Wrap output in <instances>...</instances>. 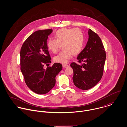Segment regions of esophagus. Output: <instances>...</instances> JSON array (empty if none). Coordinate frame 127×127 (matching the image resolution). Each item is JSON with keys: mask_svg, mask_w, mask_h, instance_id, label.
Listing matches in <instances>:
<instances>
[{"mask_svg": "<svg viewBox=\"0 0 127 127\" xmlns=\"http://www.w3.org/2000/svg\"><path fill=\"white\" fill-rule=\"evenodd\" d=\"M69 66V65H68V64H63V67H64V68H67V67H68Z\"/></svg>", "mask_w": 127, "mask_h": 127, "instance_id": "esophagus-1", "label": "esophagus"}]
</instances>
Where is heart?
Masks as SVG:
<instances>
[{
    "instance_id": "heart-1",
    "label": "heart",
    "mask_w": 127,
    "mask_h": 127,
    "mask_svg": "<svg viewBox=\"0 0 127 127\" xmlns=\"http://www.w3.org/2000/svg\"><path fill=\"white\" fill-rule=\"evenodd\" d=\"M55 38H50L47 41V46L53 53L58 51L61 45L64 49L54 58L56 63L66 64L72 57L73 55L80 54L84 44V35L78 28H63L57 31Z\"/></svg>"
}]
</instances>
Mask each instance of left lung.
<instances>
[{"label": "left lung", "instance_id": "8db88e82", "mask_svg": "<svg viewBox=\"0 0 127 127\" xmlns=\"http://www.w3.org/2000/svg\"><path fill=\"white\" fill-rule=\"evenodd\" d=\"M89 35V40L85 48L77 57L78 62L80 64L75 62L70 64L73 70L74 84L83 90L90 89L100 81L106 58V51L100 37L90 29Z\"/></svg>", "mask_w": 127, "mask_h": 127}]
</instances>
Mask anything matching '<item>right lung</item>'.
I'll return each mask as SVG.
<instances>
[{
	"label": "right lung",
	"mask_w": 127,
	"mask_h": 127,
	"mask_svg": "<svg viewBox=\"0 0 127 127\" xmlns=\"http://www.w3.org/2000/svg\"><path fill=\"white\" fill-rule=\"evenodd\" d=\"M52 31L50 29L34 32L20 49V70L25 82L31 91L38 94H46L53 88L56 76L63 68L62 64L55 63L46 69L43 68L44 64L51 62L47 39Z\"/></svg>",
	"instance_id": "right-lung-1"
}]
</instances>
